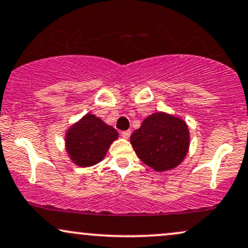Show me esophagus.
I'll return each instance as SVG.
<instances>
[{
	"label": "esophagus",
	"instance_id": "1",
	"mask_svg": "<svg viewBox=\"0 0 248 248\" xmlns=\"http://www.w3.org/2000/svg\"><path fill=\"white\" fill-rule=\"evenodd\" d=\"M130 134H132V132H130V130H124V132H121V136L124 137V139H129V136H130Z\"/></svg>",
	"mask_w": 248,
	"mask_h": 248
}]
</instances>
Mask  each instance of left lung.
<instances>
[{"label": "left lung", "mask_w": 248, "mask_h": 248, "mask_svg": "<svg viewBox=\"0 0 248 248\" xmlns=\"http://www.w3.org/2000/svg\"><path fill=\"white\" fill-rule=\"evenodd\" d=\"M189 140L186 122L165 112L147 116L130 136L137 157L158 172L170 171L183 163Z\"/></svg>", "instance_id": "obj_1"}]
</instances>
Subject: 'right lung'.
<instances>
[{
	"instance_id": "right-lung-1",
	"label": "right lung",
	"mask_w": 248,
	"mask_h": 248,
	"mask_svg": "<svg viewBox=\"0 0 248 248\" xmlns=\"http://www.w3.org/2000/svg\"><path fill=\"white\" fill-rule=\"evenodd\" d=\"M119 134L100 118L85 114L65 132V151L75 165L89 168L104 159Z\"/></svg>"
}]
</instances>
